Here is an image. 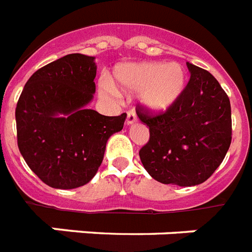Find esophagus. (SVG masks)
I'll return each instance as SVG.
<instances>
[{
    "label": "esophagus",
    "mask_w": 252,
    "mask_h": 252,
    "mask_svg": "<svg viewBox=\"0 0 252 252\" xmlns=\"http://www.w3.org/2000/svg\"><path fill=\"white\" fill-rule=\"evenodd\" d=\"M135 122H136L135 112H134V110H130V112L127 113V118H126V125H127V126H130V125L135 124Z\"/></svg>",
    "instance_id": "34e87169"
}]
</instances>
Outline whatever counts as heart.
<instances>
[{
	"instance_id": "heart-1",
	"label": "heart",
	"mask_w": 252,
	"mask_h": 252,
	"mask_svg": "<svg viewBox=\"0 0 252 252\" xmlns=\"http://www.w3.org/2000/svg\"><path fill=\"white\" fill-rule=\"evenodd\" d=\"M116 86L127 94H139V101L151 113H164L170 109L186 87V71L180 63L136 62L117 66ZM101 94L106 97L118 94L108 79L101 82Z\"/></svg>"
}]
</instances>
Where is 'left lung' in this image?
<instances>
[{
	"label": "left lung",
	"instance_id": "obj_1",
	"mask_svg": "<svg viewBox=\"0 0 252 252\" xmlns=\"http://www.w3.org/2000/svg\"><path fill=\"white\" fill-rule=\"evenodd\" d=\"M191 76L181 97L165 113L136 114L150 127V140L139 156L148 174L165 185L196 186L212 176L231 142L228 94L216 78L187 62Z\"/></svg>",
	"mask_w": 252,
	"mask_h": 252
}]
</instances>
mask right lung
I'll use <instances>...</instances> for the list:
<instances>
[{
    "label": "right lung",
    "instance_id": "right-lung-1",
    "mask_svg": "<svg viewBox=\"0 0 252 252\" xmlns=\"http://www.w3.org/2000/svg\"><path fill=\"white\" fill-rule=\"evenodd\" d=\"M94 57L72 53L32 74L15 109L18 147L40 180L53 189L84 186L104 158L106 142L126 113L88 109L96 92Z\"/></svg>",
    "mask_w": 252,
    "mask_h": 252
}]
</instances>
